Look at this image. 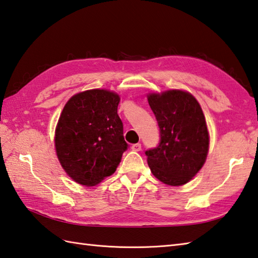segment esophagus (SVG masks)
Segmentation results:
<instances>
[{"mask_svg":"<svg viewBox=\"0 0 258 258\" xmlns=\"http://www.w3.org/2000/svg\"><path fill=\"white\" fill-rule=\"evenodd\" d=\"M132 150L135 151V152H140L142 150V145L141 143H136V144H133L132 145Z\"/></svg>","mask_w":258,"mask_h":258,"instance_id":"34e87169","label":"esophagus"}]
</instances>
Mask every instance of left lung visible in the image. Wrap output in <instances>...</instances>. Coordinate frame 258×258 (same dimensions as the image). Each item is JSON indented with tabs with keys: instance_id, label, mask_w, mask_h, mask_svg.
<instances>
[{
	"instance_id": "left-lung-1",
	"label": "left lung",
	"mask_w": 258,
	"mask_h": 258,
	"mask_svg": "<svg viewBox=\"0 0 258 258\" xmlns=\"http://www.w3.org/2000/svg\"><path fill=\"white\" fill-rule=\"evenodd\" d=\"M149 104L160 127V143L145 152L153 175L172 186L186 184L205 163L208 132L199 102L173 90L151 94Z\"/></svg>"
}]
</instances>
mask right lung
<instances>
[{
	"instance_id": "obj_1",
	"label": "right lung",
	"mask_w": 258,
	"mask_h": 258,
	"mask_svg": "<svg viewBox=\"0 0 258 258\" xmlns=\"http://www.w3.org/2000/svg\"><path fill=\"white\" fill-rule=\"evenodd\" d=\"M119 97L105 90H91L70 98L55 131L59 163L75 182L85 186L112 175L128 149L117 114Z\"/></svg>"
}]
</instances>
